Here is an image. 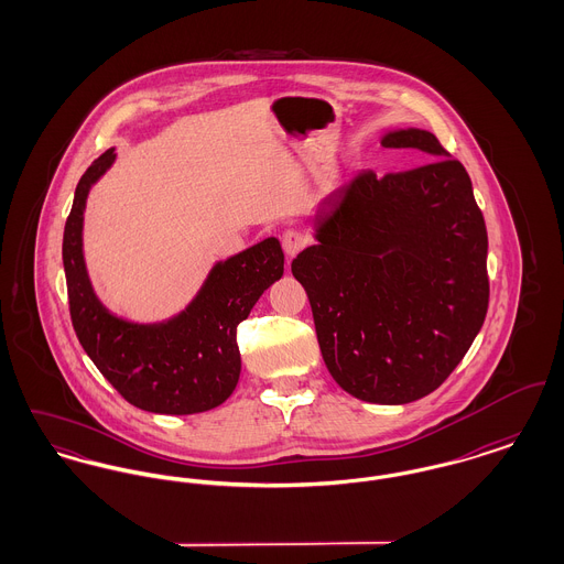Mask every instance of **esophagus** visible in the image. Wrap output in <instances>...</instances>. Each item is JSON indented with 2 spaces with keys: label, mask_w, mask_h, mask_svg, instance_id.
Here are the masks:
<instances>
[{
  "label": "esophagus",
  "mask_w": 564,
  "mask_h": 564,
  "mask_svg": "<svg viewBox=\"0 0 564 564\" xmlns=\"http://www.w3.org/2000/svg\"><path fill=\"white\" fill-rule=\"evenodd\" d=\"M306 242H308L306 235L295 230V228L285 230L283 237H281V245H283V251H285L288 258H294L295 253H300L306 247Z\"/></svg>",
  "instance_id": "1"
}]
</instances>
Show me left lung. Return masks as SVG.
Here are the masks:
<instances>
[{
    "instance_id": "left-lung-1",
    "label": "left lung",
    "mask_w": 564,
    "mask_h": 564,
    "mask_svg": "<svg viewBox=\"0 0 564 564\" xmlns=\"http://www.w3.org/2000/svg\"><path fill=\"white\" fill-rule=\"evenodd\" d=\"M382 148L435 161L355 173L323 200L319 245L292 272L334 380L364 402L408 403L453 375L482 327L488 235L465 166L435 134L398 131Z\"/></svg>"
}]
</instances>
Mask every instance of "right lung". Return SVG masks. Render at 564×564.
Listing matches in <instances>:
<instances>
[{
	"mask_svg": "<svg viewBox=\"0 0 564 564\" xmlns=\"http://www.w3.org/2000/svg\"><path fill=\"white\" fill-rule=\"evenodd\" d=\"M104 152L86 169L63 232L69 315L82 349L134 408L156 414H196L226 402L241 375L237 327L258 297L283 276L276 239L219 262L188 308L171 322L137 325L109 315L88 283L82 256L86 194L113 162Z\"/></svg>",
	"mask_w": 564,
	"mask_h": 564,
	"instance_id": "right-lung-1",
	"label": "right lung"
}]
</instances>
